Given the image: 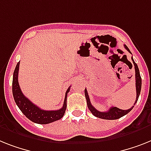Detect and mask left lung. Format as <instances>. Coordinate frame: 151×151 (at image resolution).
Wrapping results in <instances>:
<instances>
[{
	"mask_svg": "<svg viewBox=\"0 0 151 151\" xmlns=\"http://www.w3.org/2000/svg\"><path fill=\"white\" fill-rule=\"evenodd\" d=\"M124 47L129 53H131L129 49L128 48V47L126 45H124ZM132 61H133V63L134 65V68H135V78H136V90H137V98H136V101L134 103V105H135L136 103L137 102L138 98H139V96H140V90H141V84H142V80L141 77H140V71H139V68H138L137 65L136 64V62H134L133 57L131 58ZM85 96H86V99L87 102V106H88V108L90 110V112L93 113V115L96 116L98 118H100V119H117L119 118L122 117L123 116H125L126 114H127L129 112H130L132 110V109L134 108V106L130 108L129 109H126V110H123V109H120L117 107H110V109L106 112H99V110H97L96 109H95V107H93V106L91 104L90 100H89V97L88 95V93H87L86 89H85Z\"/></svg>",
	"mask_w": 151,
	"mask_h": 151,
	"instance_id": "1",
	"label": "left lung"
}]
</instances>
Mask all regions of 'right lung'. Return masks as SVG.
<instances>
[{
	"instance_id": "right-lung-1",
	"label": "right lung",
	"mask_w": 151,
	"mask_h": 151,
	"mask_svg": "<svg viewBox=\"0 0 151 151\" xmlns=\"http://www.w3.org/2000/svg\"><path fill=\"white\" fill-rule=\"evenodd\" d=\"M20 62L17 64L14 71L13 82H12V93L16 104L26 117L31 121L38 124H48L60 119L64 116L66 109L67 94L70 90L69 86L65 93L63 106L58 110H43L32 103L27 97L24 96L20 89L18 83V70Z\"/></svg>"
}]
</instances>
